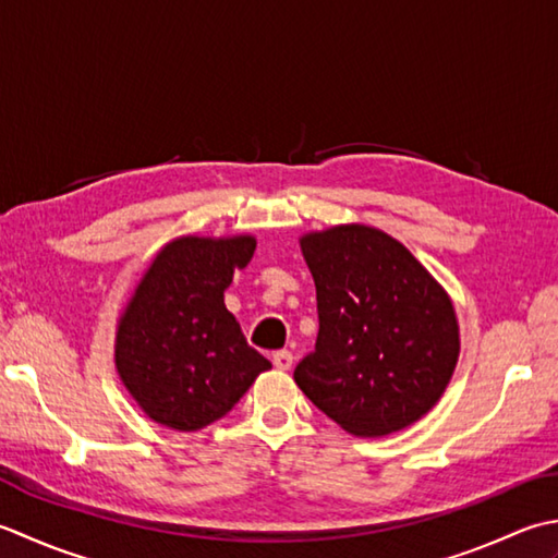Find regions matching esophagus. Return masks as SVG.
Listing matches in <instances>:
<instances>
[{"instance_id": "obj_1", "label": "esophagus", "mask_w": 558, "mask_h": 558, "mask_svg": "<svg viewBox=\"0 0 558 558\" xmlns=\"http://www.w3.org/2000/svg\"><path fill=\"white\" fill-rule=\"evenodd\" d=\"M271 363H275L277 371H289L291 363H293V354H291V351H287V349L275 351V354H271Z\"/></svg>"}]
</instances>
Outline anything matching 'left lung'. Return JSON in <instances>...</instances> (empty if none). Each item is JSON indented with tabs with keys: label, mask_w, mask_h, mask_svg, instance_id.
I'll return each mask as SVG.
<instances>
[{
	"label": "left lung",
	"mask_w": 558,
	"mask_h": 558,
	"mask_svg": "<svg viewBox=\"0 0 558 558\" xmlns=\"http://www.w3.org/2000/svg\"><path fill=\"white\" fill-rule=\"evenodd\" d=\"M320 332L293 371L308 400L351 436L412 426L436 407L460 359L448 291L375 226L339 223L299 238Z\"/></svg>",
	"instance_id": "1"
}]
</instances>
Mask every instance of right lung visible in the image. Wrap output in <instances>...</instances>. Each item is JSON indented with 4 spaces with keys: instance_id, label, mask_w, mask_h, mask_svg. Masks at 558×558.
<instances>
[{
    "instance_id": "obj_1",
    "label": "right lung",
    "mask_w": 558,
    "mask_h": 558,
    "mask_svg": "<svg viewBox=\"0 0 558 558\" xmlns=\"http://www.w3.org/2000/svg\"><path fill=\"white\" fill-rule=\"evenodd\" d=\"M255 235H180L166 243L118 317L116 371L136 407L173 430L229 414L271 363L247 347L223 303Z\"/></svg>"
}]
</instances>
